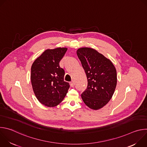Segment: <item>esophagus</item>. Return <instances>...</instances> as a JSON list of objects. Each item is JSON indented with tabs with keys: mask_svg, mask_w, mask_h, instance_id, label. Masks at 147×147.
<instances>
[{
	"mask_svg": "<svg viewBox=\"0 0 147 147\" xmlns=\"http://www.w3.org/2000/svg\"><path fill=\"white\" fill-rule=\"evenodd\" d=\"M74 85H75L74 81H72L70 82V86H71V87H74Z\"/></svg>",
	"mask_w": 147,
	"mask_h": 147,
	"instance_id": "obj_1",
	"label": "esophagus"
}]
</instances>
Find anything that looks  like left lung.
<instances>
[{
	"label": "left lung",
	"mask_w": 147,
	"mask_h": 147,
	"mask_svg": "<svg viewBox=\"0 0 147 147\" xmlns=\"http://www.w3.org/2000/svg\"><path fill=\"white\" fill-rule=\"evenodd\" d=\"M88 81L87 88L81 94L85 104L98 110L103 108L112 98L117 84V73L112 61L90 48L77 51Z\"/></svg>",
	"instance_id": "obj_1"
}]
</instances>
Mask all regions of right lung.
I'll use <instances>...</instances> for the list:
<instances>
[{"label": "right lung", "mask_w": 147, "mask_h": 147, "mask_svg": "<svg viewBox=\"0 0 147 147\" xmlns=\"http://www.w3.org/2000/svg\"><path fill=\"white\" fill-rule=\"evenodd\" d=\"M67 48L47 49L33 63L31 81L34 92L38 100L45 106L54 107L66 95L70 87L64 81L65 70L59 62Z\"/></svg>", "instance_id": "1"}]
</instances>
